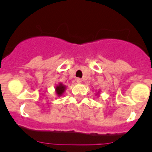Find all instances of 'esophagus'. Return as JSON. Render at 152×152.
<instances>
[{
	"instance_id": "34e87169",
	"label": "esophagus",
	"mask_w": 152,
	"mask_h": 152,
	"mask_svg": "<svg viewBox=\"0 0 152 152\" xmlns=\"http://www.w3.org/2000/svg\"><path fill=\"white\" fill-rule=\"evenodd\" d=\"M76 81H77V83H79V84H80V83L82 82V79L79 78V77H78V78L76 79Z\"/></svg>"
}]
</instances>
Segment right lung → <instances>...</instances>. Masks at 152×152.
I'll return each mask as SVG.
<instances>
[{
  "label": "right lung",
  "instance_id": "right-lung-1",
  "mask_svg": "<svg viewBox=\"0 0 152 152\" xmlns=\"http://www.w3.org/2000/svg\"><path fill=\"white\" fill-rule=\"evenodd\" d=\"M64 90H65V87H64V85H62V84H59L56 88V93H57V94L58 95V96H61V95L62 94L63 92L64 91Z\"/></svg>",
  "mask_w": 152,
  "mask_h": 152
}]
</instances>
